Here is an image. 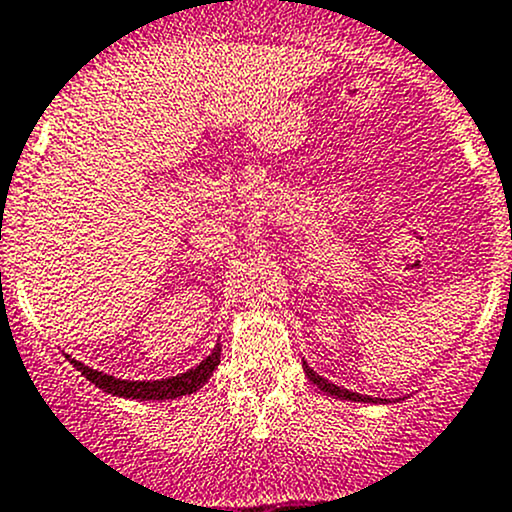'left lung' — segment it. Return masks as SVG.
Returning a JSON list of instances; mask_svg holds the SVG:
<instances>
[{"label":"left lung","mask_w":512,"mask_h":512,"mask_svg":"<svg viewBox=\"0 0 512 512\" xmlns=\"http://www.w3.org/2000/svg\"><path fill=\"white\" fill-rule=\"evenodd\" d=\"M302 366H305V373L307 378H310L312 383H315L317 388L322 390V393L327 395H334V398H342V400H354V403H390V400H383V398H371V395H361V393H354V390H346L342 386H334V383H329L327 378H322L320 373L312 371L310 366L302 361Z\"/></svg>","instance_id":"obj_1"}]
</instances>
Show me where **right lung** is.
<instances>
[{
	"label": "right lung",
	"instance_id": "right-lung-1",
	"mask_svg": "<svg viewBox=\"0 0 512 512\" xmlns=\"http://www.w3.org/2000/svg\"><path fill=\"white\" fill-rule=\"evenodd\" d=\"M219 354H222V346H214L212 354L207 356L205 361H200L195 368L190 371L178 373V376L170 378H161V381H122V378H114L109 373L97 371V368H90L80 361L70 359L82 376L87 378L90 383H95L97 388H102L104 393L119 395V398H131V400H173L180 398V395H190L195 393L197 388H202V383L212 376L214 368L219 366Z\"/></svg>",
	"mask_w": 512,
	"mask_h": 512
}]
</instances>
